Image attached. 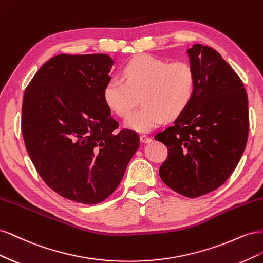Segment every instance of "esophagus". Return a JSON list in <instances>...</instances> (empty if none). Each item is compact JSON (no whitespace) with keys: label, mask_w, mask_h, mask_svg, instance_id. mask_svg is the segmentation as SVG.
<instances>
[{"label":"esophagus","mask_w":263,"mask_h":263,"mask_svg":"<svg viewBox=\"0 0 263 263\" xmlns=\"http://www.w3.org/2000/svg\"><path fill=\"white\" fill-rule=\"evenodd\" d=\"M140 141L142 144H148V142L151 141V138L148 137L147 135H140Z\"/></svg>","instance_id":"esophagus-1"}]
</instances>
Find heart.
<instances>
[{"label":"heart","mask_w":263,"mask_h":263,"mask_svg":"<svg viewBox=\"0 0 263 263\" xmlns=\"http://www.w3.org/2000/svg\"><path fill=\"white\" fill-rule=\"evenodd\" d=\"M126 81L112 77L103 90V99L116 115L125 117L141 93L142 108L135 110L125 126L135 132L148 133L166 117H178L192 101L195 89L194 71L185 61L166 62L153 54L133 57L123 69Z\"/></svg>","instance_id":"1"}]
</instances>
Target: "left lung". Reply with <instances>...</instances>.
Returning <instances> with one entry per match:
<instances>
[{"label":"left lung","instance_id":"left-lung-1","mask_svg":"<svg viewBox=\"0 0 263 263\" xmlns=\"http://www.w3.org/2000/svg\"><path fill=\"white\" fill-rule=\"evenodd\" d=\"M187 54L195 74L192 101L155 139L169 151L159 169L161 180L193 198L219 187L236 169L248 139L249 113L242 81L216 50L195 44Z\"/></svg>","mask_w":263,"mask_h":263}]
</instances>
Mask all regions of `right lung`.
Wrapping results in <instances>:
<instances>
[{
  "label": "right lung",
  "mask_w": 263,
  "mask_h": 263,
  "mask_svg": "<svg viewBox=\"0 0 263 263\" xmlns=\"http://www.w3.org/2000/svg\"><path fill=\"white\" fill-rule=\"evenodd\" d=\"M113 59L104 53L58 54L24 93L22 133L37 172L55 193L93 205L121 183L139 148L136 132H117L103 99Z\"/></svg>",
  "instance_id": "1"
}]
</instances>
